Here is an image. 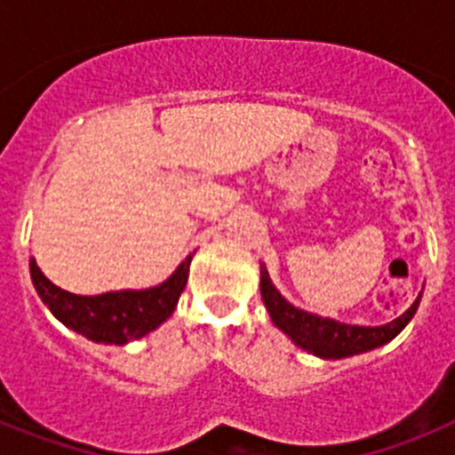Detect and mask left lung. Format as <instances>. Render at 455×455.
<instances>
[{"label": "left lung", "mask_w": 455, "mask_h": 455, "mask_svg": "<svg viewBox=\"0 0 455 455\" xmlns=\"http://www.w3.org/2000/svg\"><path fill=\"white\" fill-rule=\"evenodd\" d=\"M262 277H259V291H262V300L267 305L268 315H271L273 323L289 337V339L300 347L303 351L312 353L323 360H339V357H351L357 353H367L373 348L383 347L387 341L403 331L410 319L415 316L417 307H419L421 293L417 300L405 309L403 315L396 316L394 321L385 325H351L341 323V321L328 319V316L312 315L300 307H293L283 293L273 287L268 271L259 268Z\"/></svg>", "instance_id": "left-lung-1"}]
</instances>
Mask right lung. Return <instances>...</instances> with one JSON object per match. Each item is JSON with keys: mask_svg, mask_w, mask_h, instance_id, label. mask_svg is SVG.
<instances>
[{"mask_svg": "<svg viewBox=\"0 0 455 455\" xmlns=\"http://www.w3.org/2000/svg\"><path fill=\"white\" fill-rule=\"evenodd\" d=\"M191 257L188 255L175 268V273L156 287L123 289V291L98 293V296H77L56 287L40 271L34 257L29 262V271L40 300L63 325L98 344L123 347L127 341L140 339L148 332L156 331L172 315L180 293L187 287Z\"/></svg>", "mask_w": 455, "mask_h": 455, "instance_id": "1", "label": "right lung"}]
</instances>
